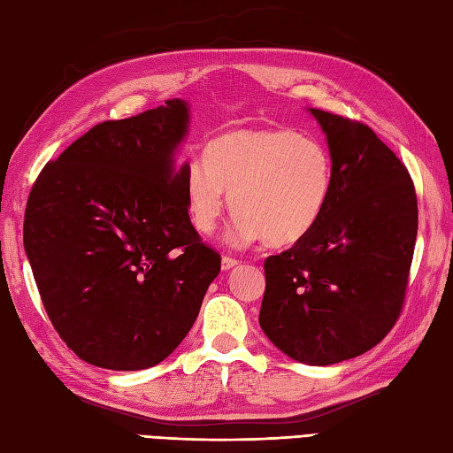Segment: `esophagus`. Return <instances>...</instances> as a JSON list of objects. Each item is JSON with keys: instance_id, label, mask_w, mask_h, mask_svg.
Here are the masks:
<instances>
[{"instance_id": "34e87169", "label": "esophagus", "mask_w": 453, "mask_h": 453, "mask_svg": "<svg viewBox=\"0 0 453 453\" xmlns=\"http://www.w3.org/2000/svg\"><path fill=\"white\" fill-rule=\"evenodd\" d=\"M239 265V261L237 258H234V257H224L221 258V268H224V271H229V268H234V266H237Z\"/></svg>"}]
</instances>
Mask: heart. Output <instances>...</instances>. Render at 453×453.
Here are the masks:
<instances>
[{"instance_id":"heart-1","label":"heart","mask_w":453,"mask_h":453,"mask_svg":"<svg viewBox=\"0 0 453 453\" xmlns=\"http://www.w3.org/2000/svg\"><path fill=\"white\" fill-rule=\"evenodd\" d=\"M187 210L200 234H211L229 204L237 211L227 242L245 247L300 242L321 219L333 190V161L319 140L292 130H235L211 140L204 161L182 173Z\"/></svg>"}]
</instances>
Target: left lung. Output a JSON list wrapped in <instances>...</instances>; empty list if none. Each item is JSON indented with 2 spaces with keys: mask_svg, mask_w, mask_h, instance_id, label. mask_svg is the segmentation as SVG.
Returning a JSON list of instances; mask_svg holds the SVG:
<instances>
[{
  "mask_svg": "<svg viewBox=\"0 0 453 453\" xmlns=\"http://www.w3.org/2000/svg\"><path fill=\"white\" fill-rule=\"evenodd\" d=\"M310 111L329 142L331 198L310 234L266 257L258 323L290 358L329 365L370 350L397 323L418 204L405 163L368 124Z\"/></svg>",
  "mask_w": 453,
  "mask_h": 453,
  "instance_id": "left-lung-1",
  "label": "left lung"
}]
</instances>
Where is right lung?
Instances as JSON below:
<instances>
[{"label": "right lung", "mask_w": 453, "mask_h": 453, "mask_svg": "<svg viewBox=\"0 0 453 453\" xmlns=\"http://www.w3.org/2000/svg\"><path fill=\"white\" fill-rule=\"evenodd\" d=\"M187 103L104 120L48 161L23 242L48 319L81 360L146 370L195 325L221 257L192 226L173 151Z\"/></svg>", "instance_id": "obj_1"}]
</instances>
